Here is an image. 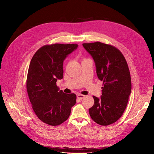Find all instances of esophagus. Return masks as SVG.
<instances>
[{
	"label": "esophagus",
	"mask_w": 154,
	"mask_h": 154,
	"mask_svg": "<svg viewBox=\"0 0 154 154\" xmlns=\"http://www.w3.org/2000/svg\"><path fill=\"white\" fill-rule=\"evenodd\" d=\"M77 97L80 99V100H82L83 99L84 97H85V95H82V94H78L77 95Z\"/></svg>",
	"instance_id": "34e87169"
}]
</instances>
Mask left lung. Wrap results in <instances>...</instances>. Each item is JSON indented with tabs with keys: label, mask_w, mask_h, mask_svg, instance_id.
I'll return each instance as SVG.
<instances>
[{
	"label": "left lung",
	"mask_w": 154,
	"mask_h": 154,
	"mask_svg": "<svg viewBox=\"0 0 154 154\" xmlns=\"http://www.w3.org/2000/svg\"><path fill=\"white\" fill-rule=\"evenodd\" d=\"M82 45L92 55L97 75L103 81L100 98L93 96L94 104L88 112L97 124L109 125L120 118L127 106L132 89L130 71L124 56L116 47L100 42Z\"/></svg>",
	"instance_id": "obj_1"
}]
</instances>
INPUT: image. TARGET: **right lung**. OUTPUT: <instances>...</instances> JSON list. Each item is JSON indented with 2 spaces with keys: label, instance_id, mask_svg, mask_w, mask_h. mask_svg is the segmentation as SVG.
Segmentation results:
<instances>
[{
  "label": "right lung",
  "instance_id": "1",
  "mask_svg": "<svg viewBox=\"0 0 154 154\" xmlns=\"http://www.w3.org/2000/svg\"><path fill=\"white\" fill-rule=\"evenodd\" d=\"M77 44H54L40 47L30 61L26 87L35 114L43 122L59 125L69 117L76 103L75 94H65L56 85L63 78V63Z\"/></svg>",
  "mask_w": 154,
  "mask_h": 154
}]
</instances>
